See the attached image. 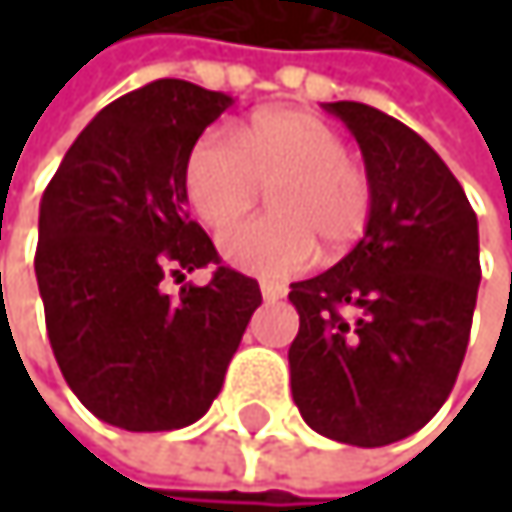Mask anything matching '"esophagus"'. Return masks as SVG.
I'll list each match as a JSON object with an SVG mask.
<instances>
[{
	"instance_id": "obj_1",
	"label": "esophagus",
	"mask_w": 512,
	"mask_h": 512,
	"mask_svg": "<svg viewBox=\"0 0 512 512\" xmlns=\"http://www.w3.org/2000/svg\"><path fill=\"white\" fill-rule=\"evenodd\" d=\"M260 296H263L266 302H275V299H284V296H287V287H284V284H269V281H263V284H260Z\"/></svg>"
}]
</instances>
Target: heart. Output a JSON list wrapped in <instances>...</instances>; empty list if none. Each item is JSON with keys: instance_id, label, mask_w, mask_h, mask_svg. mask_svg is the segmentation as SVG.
I'll use <instances>...</instances> for the list:
<instances>
[{"instance_id": "b5f03b06", "label": "heart", "mask_w": 512, "mask_h": 512, "mask_svg": "<svg viewBox=\"0 0 512 512\" xmlns=\"http://www.w3.org/2000/svg\"><path fill=\"white\" fill-rule=\"evenodd\" d=\"M272 186V213L228 228V263L263 278L308 269L317 243L329 255L356 246L370 219V180L347 156V142L323 118L299 109L255 115L240 139L207 130L186 159V195L195 213L225 228Z\"/></svg>"}]
</instances>
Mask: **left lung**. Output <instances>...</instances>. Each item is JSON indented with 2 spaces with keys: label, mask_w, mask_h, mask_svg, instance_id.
I'll use <instances>...</instances> for the list:
<instances>
[{
  "label": "left lung",
  "mask_w": 512,
  "mask_h": 512,
  "mask_svg": "<svg viewBox=\"0 0 512 512\" xmlns=\"http://www.w3.org/2000/svg\"><path fill=\"white\" fill-rule=\"evenodd\" d=\"M323 109L356 136L370 219L350 255L290 284V388L320 436L382 448L418 433L457 382L480 284L477 216L415 130L353 100Z\"/></svg>",
  "instance_id": "left-lung-1"
}]
</instances>
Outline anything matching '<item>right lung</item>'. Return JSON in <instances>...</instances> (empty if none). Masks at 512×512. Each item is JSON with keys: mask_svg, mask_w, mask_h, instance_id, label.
<instances>
[{"mask_svg": "<svg viewBox=\"0 0 512 512\" xmlns=\"http://www.w3.org/2000/svg\"><path fill=\"white\" fill-rule=\"evenodd\" d=\"M234 97L156 79L109 103L79 133L41 198L35 275L52 356L100 421L159 433L195 424L260 305L255 278L219 266L186 213V159Z\"/></svg>", "mask_w": 512, "mask_h": 512, "instance_id": "add662e5", "label": "right lung"}]
</instances>
